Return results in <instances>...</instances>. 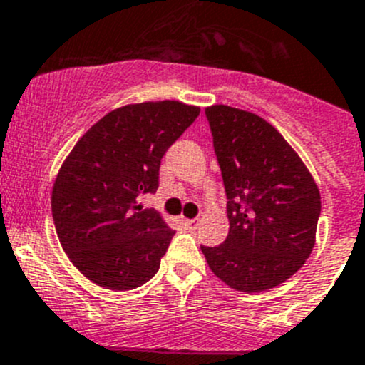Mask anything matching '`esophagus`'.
<instances>
[{"instance_id": "obj_1", "label": "esophagus", "mask_w": 365, "mask_h": 365, "mask_svg": "<svg viewBox=\"0 0 365 365\" xmlns=\"http://www.w3.org/2000/svg\"><path fill=\"white\" fill-rule=\"evenodd\" d=\"M183 225H185L187 229H196V227H198L200 225V220H183Z\"/></svg>"}]
</instances>
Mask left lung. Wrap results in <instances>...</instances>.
Listing matches in <instances>:
<instances>
[{"instance_id":"1","label":"left lung","mask_w":365,"mask_h":365,"mask_svg":"<svg viewBox=\"0 0 365 365\" xmlns=\"http://www.w3.org/2000/svg\"><path fill=\"white\" fill-rule=\"evenodd\" d=\"M205 115L229 200V236L202 252L214 275L234 290H270L312 254L321 192L270 122L225 104L209 106Z\"/></svg>"}]
</instances>
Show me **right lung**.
I'll use <instances>...</instances> for the list:
<instances>
[{
    "label": "right lung",
    "mask_w": 365,
    "mask_h": 365,
    "mask_svg": "<svg viewBox=\"0 0 365 365\" xmlns=\"http://www.w3.org/2000/svg\"><path fill=\"white\" fill-rule=\"evenodd\" d=\"M200 115L180 101L128 104L91 125L61 165L52 216L68 259L106 290L128 292L158 272L175 230L136 205L158 189L160 162Z\"/></svg>",
    "instance_id": "obj_1"
}]
</instances>
